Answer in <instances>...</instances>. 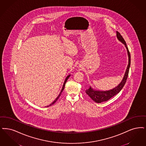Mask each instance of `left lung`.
<instances>
[{"label":"left lung","mask_w":146,"mask_h":146,"mask_svg":"<svg viewBox=\"0 0 146 146\" xmlns=\"http://www.w3.org/2000/svg\"><path fill=\"white\" fill-rule=\"evenodd\" d=\"M117 38L118 40L121 42L122 44H124L125 47H126L128 56V64L127 66V69L125 71V72L124 74V77L121 80V83L115 87L113 88V89H110L108 90H99L93 89L90 86H89L88 89L86 90V93L89 97L95 102L96 103H101L102 102H106L108 100L110 99H111L112 97L114 96V95L118 94L124 87V84L127 81V78L128 76L129 68L130 66V52L128 50V48L127 47L126 42L125 40H124L121 34L119 32H117Z\"/></svg>","instance_id":"8db88e82"}]
</instances>
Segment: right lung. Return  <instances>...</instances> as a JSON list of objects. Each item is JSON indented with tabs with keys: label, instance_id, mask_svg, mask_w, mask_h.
Listing matches in <instances>:
<instances>
[{
	"label": "right lung",
	"instance_id": "right-lung-1",
	"mask_svg": "<svg viewBox=\"0 0 146 146\" xmlns=\"http://www.w3.org/2000/svg\"><path fill=\"white\" fill-rule=\"evenodd\" d=\"M70 76V75H69L68 76H67V77H66V78H65V81H64V82L63 85V87H62V90H61V91H60V93H59V94L58 95V96H57V98L54 100V102H52L51 104L50 105H48V106H47V107H48V106H50L51 105H53L56 102H57V100L59 99V96H60L61 95V94H62V92L63 91L64 89V87H65V83H66V81H67V80H68V79L69 78V77Z\"/></svg>",
	"mask_w": 146,
	"mask_h": 146
}]
</instances>
